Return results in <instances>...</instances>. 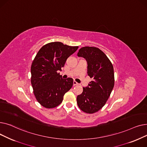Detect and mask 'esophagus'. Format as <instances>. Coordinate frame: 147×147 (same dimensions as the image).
Instances as JSON below:
<instances>
[{
	"instance_id": "obj_1",
	"label": "esophagus",
	"mask_w": 147,
	"mask_h": 147,
	"mask_svg": "<svg viewBox=\"0 0 147 147\" xmlns=\"http://www.w3.org/2000/svg\"><path fill=\"white\" fill-rule=\"evenodd\" d=\"M78 83H77L76 81H73V86H76V85H78Z\"/></svg>"
}]
</instances>
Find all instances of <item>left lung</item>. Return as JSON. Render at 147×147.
Returning a JSON list of instances; mask_svg holds the SVG:
<instances>
[{
  "instance_id": "8db88e82",
  "label": "left lung",
  "mask_w": 147,
  "mask_h": 147,
  "mask_svg": "<svg viewBox=\"0 0 147 147\" xmlns=\"http://www.w3.org/2000/svg\"><path fill=\"white\" fill-rule=\"evenodd\" d=\"M78 56L87 61L88 75L92 81L83 88L77 102L82 111L93 114L102 109L110 96L114 85L113 66L105 54L96 47H83Z\"/></svg>"
}]
</instances>
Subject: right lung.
Segmentation results:
<instances>
[{
  "mask_svg": "<svg viewBox=\"0 0 147 147\" xmlns=\"http://www.w3.org/2000/svg\"><path fill=\"white\" fill-rule=\"evenodd\" d=\"M78 48L55 42L45 45L38 51L31 66V83L37 101L42 106L46 109L58 106L73 86L72 78L64 79L58 72Z\"/></svg>",
  "mask_w": 147,
  "mask_h": 147,
  "instance_id": "1",
  "label": "right lung"
}]
</instances>
